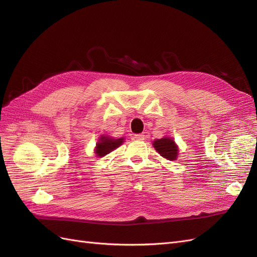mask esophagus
<instances>
[{"label":"esophagus","instance_id":"esophagus-1","mask_svg":"<svg viewBox=\"0 0 257 257\" xmlns=\"http://www.w3.org/2000/svg\"><path fill=\"white\" fill-rule=\"evenodd\" d=\"M134 138L136 139V141L142 142V141H144V139H145V135L144 134H136Z\"/></svg>","mask_w":257,"mask_h":257}]
</instances>
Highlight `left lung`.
<instances>
[{"label":"left lung","mask_w":257,"mask_h":257,"mask_svg":"<svg viewBox=\"0 0 257 257\" xmlns=\"http://www.w3.org/2000/svg\"><path fill=\"white\" fill-rule=\"evenodd\" d=\"M154 149L168 161H176L179 157V148L172 137H163L153 142Z\"/></svg>","instance_id":"1"}]
</instances>
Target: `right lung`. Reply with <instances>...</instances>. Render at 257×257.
Listing matches in <instances>:
<instances>
[{"label":"right lung","mask_w":257,"mask_h":257,"mask_svg":"<svg viewBox=\"0 0 257 257\" xmlns=\"http://www.w3.org/2000/svg\"><path fill=\"white\" fill-rule=\"evenodd\" d=\"M124 143V138H113L107 135H100L96 143V147L94 149V153L97 158L105 157L106 154L110 153L116 148H119Z\"/></svg>","instance_id":"right-lung-1"}]
</instances>
